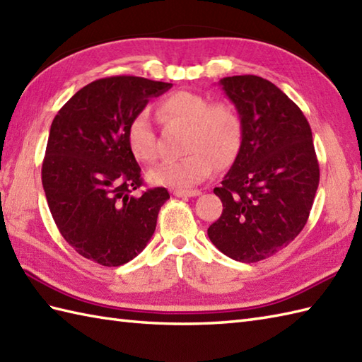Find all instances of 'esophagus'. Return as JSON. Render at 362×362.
Listing matches in <instances>:
<instances>
[{
	"mask_svg": "<svg viewBox=\"0 0 362 362\" xmlns=\"http://www.w3.org/2000/svg\"><path fill=\"white\" fill-rule=\"evenodd\" d=\"M173 194L177 197H196V196H201V191L199 189H174Z\"/></svg>",
	"mask_w": 362,
	"mask_h": 362,
	"instance_id": "1",
	"label": "esophagus"
}]
</instances>
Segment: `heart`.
Here are the masks:
<instances>
[{
  "label": "heart",
  "mask_w": 362,
  "mask_h": 362,
  "mask_svg": "<svg viewBox=\"0 0 362 362\" xmlns=\"http://www.w3.org/2000/svg\"><path fill=\"white\" fill-rule=\"evenodd\" d=\"M161 113L169 121L188 126L183 151L188 156L166 160L149 173L156 185L189 188L209 179L214 169L228 166L241 146L243 124L236 107L228 101H209L191 91H175L163 99ZM127 144L140 163L160 157L158 140L149 113L138 112L127 127Z\"/></svg>",
  "instance_id": "obj_1"
}]
</instances>
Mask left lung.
Listing matches in <instances>:
<instances>
[{"label":"left lung","mask_w":362,"mask_h":362,"mask_svg":"<svg viewBox=\"0 0 362 362\" xmlns=\"http://www.w3.org/2000/svg\"><path fill=\"white\" fill-rule=\"evenodd\" d=\"M241 117V146L221 187L224 210L209 238L232 259L257 263L294 241L319 187L310 122L296 103L259 76L221 79Z\"/></svg>","instance_id":"left-lung-1"}]
</instances>
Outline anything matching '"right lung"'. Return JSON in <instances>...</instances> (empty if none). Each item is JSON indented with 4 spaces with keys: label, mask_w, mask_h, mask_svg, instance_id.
Instances as JSON below:
<instances>
[{
    "label": "right lung",
    "mask_w": 362,
    "mask_h": 362,
    "mask_svg": "<svg viewBox=\"0 0 362 362\" xmlns=\"http://www.w3.org/2000/svg\"><path fill=\"white\" fill-rule=\"evenodd\" d=\"M173 83L112 76L81 88L52 119L42 183L60 235L83 258L121 266L156 232L166 188L143 187L127 127L149 98Z\"/></svg>",
    "instance_id": "obj_1"
}]
</instances>
